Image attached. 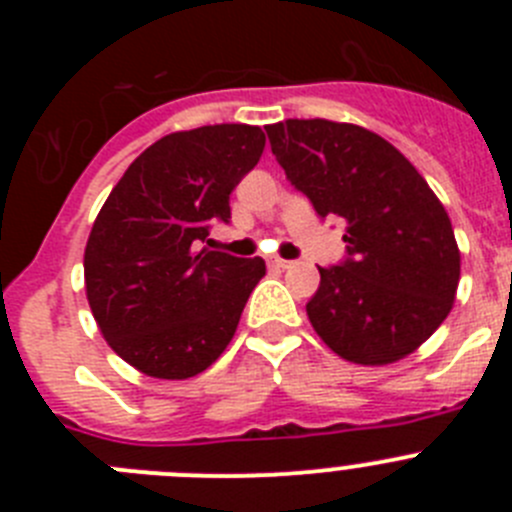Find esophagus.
Segmentation results:
<instances>
[{"instance_id": "1", "label": "esophagus", "mask_w": 512, "mask_h": 512, "mask_svg": "<svg viewBox=\"0 0 512 512\" xmlns=\"http://www.w3.org/2000/svg\"><path fill=\"white\" fill-rule=\"evenodd\" d=\"M269 264H271V266H277V269H289V266H292V261L279 259V256H274V259H269Z\"/></svg>"}]
</instances>
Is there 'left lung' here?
<instances>
[{
    "label": "left lung",
    "mask_w": 512,
    "mask_h": 512,
    "mask_svg": "<svg viewBox=\"0 0 512 512\" xmlns=\"http://www.w3.org/2000/svg\"><path fill=\"white\" fill-rule=\"evenodd\" d=\"M271 153L320 217L346 220V261L318 266L307 318L330 351L364 366L413 354L446 320L461 253L451 220L408 158L351 122L266 125Z\"/></svg>",
    "instance_id": "8db88e82"
}]
</instances>
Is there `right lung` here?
<instances>
[{"mask_svg":"<svg viewBox=\"0 0 512 512\" xmlns=\"http://www.w3.org/2000/svg\"><path fill=\"white\" fill-rule=\"evenodd\" d=\"M256 125H205L140 153L99 210L84 251L92 315L120 359L156 379L205 372L235 336L264 259L202 243L259 164Z\"/></svg>","mask_w":512,"mask_h":512,"instance_id":"right-lung-1","label":"right lung"}]
</instances>
